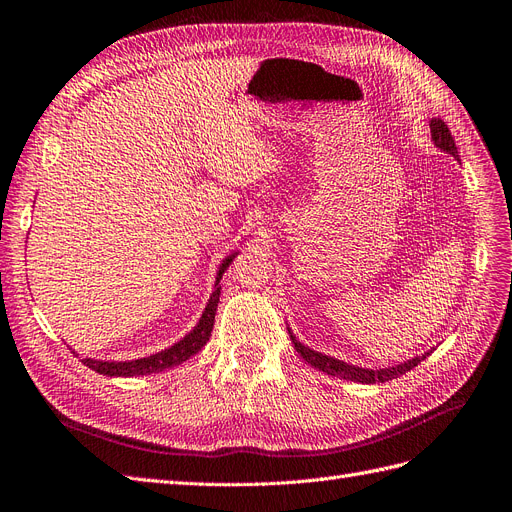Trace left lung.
I'll return each instance as SVG.
<instances>
[{
    "label": "left lung",
    "instance_id": "1",
    "mask_svg": "<svg viewBox=\"0 0 512 512\" xmlns=\"http://www.w3.org/2000/svg\"><path fill=\"white\" fill-rule=\"evenodd\" d=\"M429 130H431V141L436 145L440 151L448 153V156H453L459 162V153L455 147V138L451 136V130L446 128V123L440 117H431L429 121ZM290 339L297 352L303 356V359L316 367L318 371H324V374L329 376H339L344 380H352V382H361V384H376V382H389L395 380L399 376H404L406 371L414 369L418 363L425 361L431 352H425L423 356H414V359H408L404 363H397V365H389V367H382V369H369V367H359V365H352L346 361H339L335 356H327L318 350H312L309 346L301 344L297 337L292 335L290 327H288Z\"/></svg>",
    "mask_w": 512,
    "mask_h": 512
}]
</instances>
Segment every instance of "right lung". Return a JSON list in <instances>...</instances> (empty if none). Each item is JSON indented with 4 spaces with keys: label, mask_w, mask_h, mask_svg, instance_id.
Segmentation results:
<instances>
[{
    "label": "right lung",
    "mask_w": 512,
    "mask_h": 512,
    "mask_svg": "<svg viewBox=\"0 0 512 512\" xmlns=\"http://www.w3.org/2000/svg\"><path fill=\"white\" fill-rule=\"evenodd\" d=\"M239 254V250H235L232 254H228L218 267V275H215V286L211 297L205 305V312L200 316V320L196 322V327L185 333V337H181L177 344L168 346L156 354L143 356V359H132V361H102V359H83V363L94 369L96 374L108 376V378H132V376H149V374H158V371L177 367L183 361L192 359L194 354H198L203 350V346L209 342L211 331H213V322H215V312H218V303H220V280L224 271L228 269V265Z\"/></svg>",
    "instance_id": "add662e5"
}]
</instances>
